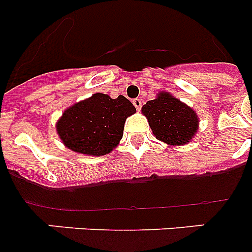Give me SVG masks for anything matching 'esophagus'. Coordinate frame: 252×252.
Instances as JSON below:
<instances>
[{"label":"esophagus","mask_w":252,"mask_h":252,"mask_svg":"<svg viewBox=\"0 0 252 252\" xmlns=\"http://www.w3.org/2000/svg\"><path fill=\"white\" fill-rule=\"evenodd\" d=\"M132 103H133V106L136 107L137 111L141 110V106H142V101H141V99H140V98H135L132 101Z\"/></svg>","instance_id":"34e87169"}]
</instances>
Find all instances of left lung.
Instances as JSON below:
<instances>
[{
	"mask_svg": "<svg viewBox=\"0 0 252 252\" xmlns=\"http://www.w3.org/2000/svg\"><path fill=\"white\" fill-rule=\"evenodd\" d=\"M158 140L168 145H186L198 130V116L168 92H160L141 108Z\"/></svg>",
	"mask_w": 252,
	"mask_h": 252,
	"instance_id": "obj_1",
	"label": "left lung"
}]
</instances>
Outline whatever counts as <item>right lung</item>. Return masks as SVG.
<instances>
[{
  "label": "right lung",
  "instance_id": "right-lung-1",
  "mask_svg": "<svg viewBox=\"0 0 252 252\" xmlns=\"http://www.w3.org/2000/svg\"><path fill=\"white\" fill-rule=\"evenodd\" d=\"M135 112V106L124 95L113 99L95 93L64 111L57 122L58 135L75 153L106 155L117 146L124 135L125 121Z\"/></svg>",
  "mask_w": 252,
  "mask_h": 252
}]
</instances>
